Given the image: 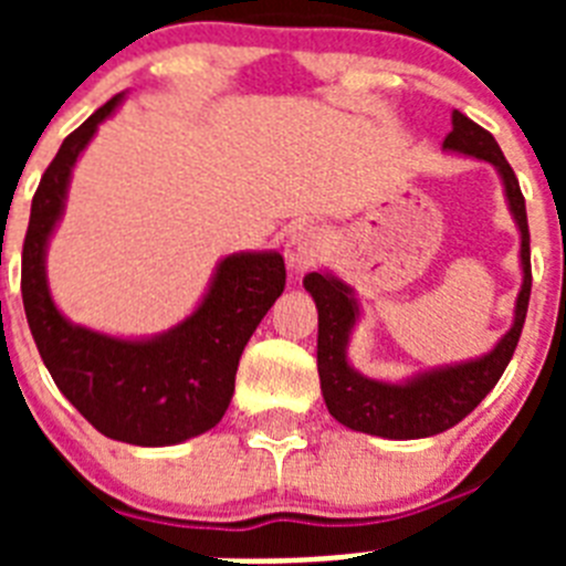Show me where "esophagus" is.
I'll list each match as a JSON object with an SVG mask.
<instances>
[{"label": "esophagus", "instance_id": "obj_1", "mask_svg": "<svg viewBox=\"0 0 566 566\" xmlns=\"http://www.w3.org/2000/svg\"><path fill=\"white\" fill-rule=\"evenodd\" d=\"M323 249H326V238H323V232L317 227H312V223L297 227L286 240V266L294 274L306 272V269H312L317 263Z\"/></svg>", "mask_w": 566, "mask_h": 566}]
</instances>
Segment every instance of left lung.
I'll return each mask as SVG.
<instances>
[{
    "mask_svg": "<svg viewBox=\"0 0 566 566\" xmlns=\"http://www.w3.org/2000/svg\"><path fill=\"white\" fill-rule=\"evenodd\" d=\"M451 124L453 129L442 142L444 153L493 164L499 181H502L504 201L516 221L522 289H518L516 306H513V323L496 339V345L479 357L433 365V368H422L402 379H377L357 371L348 359L352 334L363 319L354 286H348L343 277L328 269L308 272L303 277V286L317 306L319 391L326 399L328 413L352 431L382 439H424L448 431L493 391V385L504 374L510 357L516 352L518 337H522L530 286H533L527 209H524L522 189H518L516 175L499 149L496 138L488 129L470 122L459 109H453Z\"/></svg>",
    "mask_w": 566,
    "mask_h": 566,
    "instance_id": "1",
    "label": "left lung"
}]
</instances>
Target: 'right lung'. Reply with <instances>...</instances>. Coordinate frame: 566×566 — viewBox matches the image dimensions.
<instances>
[{
    "mask_svg": "<svg viewBox=\"0 0 566 566\" xmlns=\"http://www.w3.org/2000/svg\"><path fill=\"white\" fill-rule=\"evenodd\" d=\"M124 93L64 138L33 195L22 249L28 326L50 377L98 433L115 442L167 448L221 422L234 394L240 354L286 286L283 254L232 252L214 266L192 314L147 337H118L73 323L48 283V247L62 223L73 167Z\"/></svg>",
    "mask_w": 566,
    "mask_h": 566,
    "instance_id": "add662e5",
    "label": "right lung"
}]
</instances>
